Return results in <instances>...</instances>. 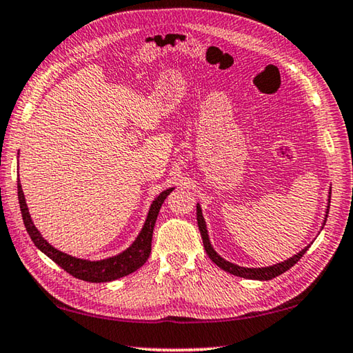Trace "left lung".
Masks as SVG:
<instances>
[{"instance_id":"1","label":"left lung","mask_w":353,"mask_h":353,"mask_svg":"<svg viewBox=\"0 0 353 353\" xmlns=\"http://www.w3.org/2000/svg\"><path fill=\"white\" fill-rule=\"evenodd\" d=\"M329 208H330V190H329V199H327V209H325V215L323 219V225H321V230L324 228L325 221H327V214H329ZM196 221H198V229L201 232V238H203V244H204V250L205 254L209 255V258L214 261L219 269H223L225 272H229V274L235 275V276H241L245 278V280H258V281H269L272 278H275L278 275L284 274L285 270H289L292 265H295L298 261H300L301 256L305 254V252L309 250L310 244L305 245L303 250L298 252L296 255L290 256L288 259H284L281 263H276L274 265H268V268H243V265H238L228 261V259H224L221 255H218V252L214 249V245L210 243V238H209V232H208V225H205V219L203 216V210H201V205L199 203H196Z\"/></svg>"}]
</instances>
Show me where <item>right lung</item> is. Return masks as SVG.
I'll return each instance as SVG.
<instances>
[{
	"mask_svg": "<svg viewBox=\"0 0 353 353\" xmlns=\"http://www.w3.org/2000/svg\"><path fill=\"white\" fill-rule=\"evenodd\" d=\"M175 188H169L163 190L161 194L152 201L149 214L145 216V221L143 224V229L139 230L135 241L132 243L128 249L123 250L121 254L104 258V259H97V261H90V259H83V258L72 256L69 254H64V252L53 248L48 239L43 238V235L39 234V230L35 228V224L32 221L19 179H18V201H19V209H21L26 230H28L33 244H35L44 255H48L52 261H55L59 265V268L64 269L72 276L78 278V280L89 281V283H109L132 274V272L138 270L145 261H148V258L150 255V249H152V235H154V228L159 214V209H161L164 199L168 198V195Z\"/></svg>",
	"mask_w": 353,
	"mask_h": 353,
	"instance_id": "obj_1",
	"label": "right lung"
}]
</instances>
